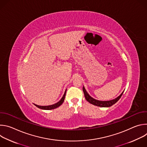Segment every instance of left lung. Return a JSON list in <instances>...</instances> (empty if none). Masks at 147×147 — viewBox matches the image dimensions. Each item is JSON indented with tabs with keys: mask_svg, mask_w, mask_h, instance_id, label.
<instances>
[{
	"mask_svg": "<svg viewBox=\"0 0 147 147\" xmlns=\"http://www.w3.org/2000/svg\"><path fill=\"white\" fill-rule=\"evenodd\" d=\"M82 90H83L84 94V96H85L86 100L90 103L94 105L99 107H110L112 106L113 105L116 103L119 100V99L121 98V95H123V94L124 92V91H123L118 97H117L116 98H115L113 100H108V101H101V100H98L95 99L93 98H92L91 96H90V95L86 91L84 87H83Z\"/></svg>",
	"mask_w": 147,
	"mask_h": 147,
	"instance_id": "obj_1",
	"label": "left lung"
}]
</instances>
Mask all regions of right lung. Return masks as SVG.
I'll return each mask as SVG.
<instances>
[{
    "label": "right lung",
    "instance_id": "obj_1",
    "mask_svg": "<svg viewBox=\"0 0 147 147\" xmlns=\"http://www.w3.org/2000/svg\"><path fill=\"white\" fill-rule=\"evenodd\" d=\"M66 90L65 91L63 96L61 99L58 102H57V103H55L53 105H48V106H39V105H36V104H34L35 106H36L37 108H38L39 109H44V110H51V109H53L57 108L59 107H60L61 105L63 103V102H64V100H65V98Z\"/></svg>",
    "mask_w": 147,
    "mask_h": 147
}]
</instances>
